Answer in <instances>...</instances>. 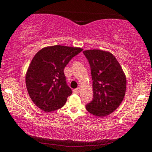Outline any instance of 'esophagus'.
<instances>
[{"instance_id": "esophagus-1", "label": "esophagus", "mask_w": 152, "mask_h": 152, "mask_svg": "<svg viewBox=\"0 0 152 152\" xmlns=\"http://www.w3.org/2000/svg\"><path fill=\"white\" fill-rule=\"evenodd\" d=\"M73 91V93H79V92H80V88H79V87H78V88L74 89Z\"/></svg>"}]
</instances>
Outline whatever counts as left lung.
<instances>
[{
	"label": "left lung",
	"mask_w": 152,
	"mask_h": 152,
	"mask_svg": "<svg viewBox=\"0 0 152 152\" xmlns=\"http://www.w3.org/2000/svg\"><path fill=\"white\" fill-rule=\"evenodd\" d=\"M91 69L93 99L86 105L91 114L104 117L115 111L124 100L126 79L122 67L111 53L93 49L83 51Z\"/></svg>",
	"instance_id": "8db88e82"
}]
</instances>
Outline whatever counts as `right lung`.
I'll return each mask as SVG.
<instances>
[{
    "label": "right lung",
    "mask_w": 152,
    "mask_h": 152,
    "mask_svg": "<svg viewBox=\"0 0 152 152\" xmlns=\"http://www.w3.org/2000/svg\"><path fill=\"white\" fill-rule=\"evenodd\" d=\"M82 50L53 45L43 48L35 54L26 74V85L37 107L50 113L65 105L72 90L66 83L64 68Z\"/></svg>",
    "instance_id": "1"
}]
</instances>
